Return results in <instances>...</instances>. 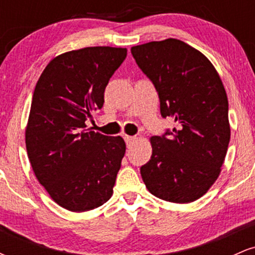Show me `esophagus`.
Here are the masks:
<instances>
[{"label": "esophagus", "mask_w": 255, "mask_h": 255, "mask_svg": "<svg viewBox=\"0 0 255 255\" xmlns=\"http://www.w3.org/2000/svg\"><path fill=\"white\" fill-rule=\"evenodd\" d=\"M135 140H136V137H135V136H128V135H125V141H126V144H127L128 147H129V146L133 145V142L135 141Z\"/></svg>", "instance_id": "obj_1"}]
</instances>
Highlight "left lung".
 Instances as JSON below:
<instances>
[{"instance_id": "obj_1", "label": "left lung", "mask_w": 255, "mask_h": 255, "mask_svg": "<svg viewBox=\"0 0 255 255\" xmlns=\"http://www.w3.org/2000/svg\"><path fill=\"white\" fill-rule=\"evenodd\" d=\"M153 84L162 118L176 128L152 136V156L140 168L146 188L170 203L197 200L217 180L230 140L228 97L217 71L191 45L174 38L130 49Z\"/></svg>"}]
</instances>
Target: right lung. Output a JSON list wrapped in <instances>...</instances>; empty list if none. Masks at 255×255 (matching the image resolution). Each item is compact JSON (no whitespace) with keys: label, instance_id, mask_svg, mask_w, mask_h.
<instances>
[{"label":"right lung","instance_id":"1","mask_svg":"<svg viewBox=\"0 0 255 255\" xmlns=\"http://www.w3.org/2000/svg\"><path fill=\"white\" fill-rule=\"evenodd\" d=\"M127 49L91 46L64 52L45 67L34 89L26 150L37 180L63 209L84 212L113 195L126 152L121 136L86 129Z\"/></svg>","mask_w":255,"mask_h":255}]
</instances>
